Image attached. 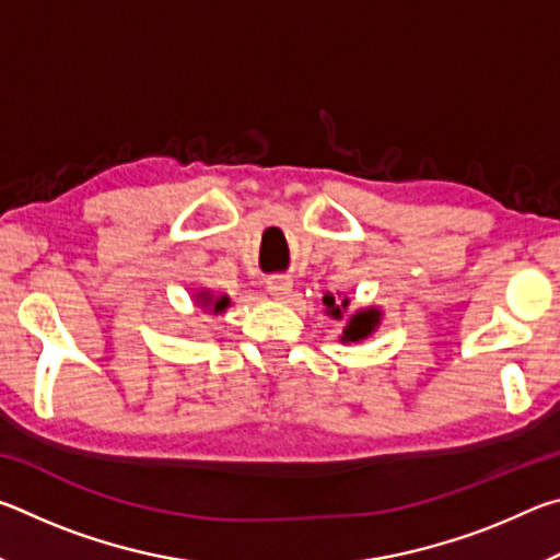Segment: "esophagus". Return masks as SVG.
Here are the masks:
<instances>
[{
	"label": "esophagus",
	"instance_id": "1",
	"mask_svg": "<svg viewBox=\"0 0 560 560\" xmlns=\"http://www.w3.org/2000/svg\"><path fill=\"white\" fill-rule=\"evenodd\" d=\"M267 291H269L271 299L287 301L291 296V291H293V283H291L289 277H271L267 281Z\"/></svg>",
	"mask_w": 560,
	"mask_h": 560
}]
</instances>
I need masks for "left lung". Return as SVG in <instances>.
<instances>
[{"label": "left lung", "instance_id": "left-lung-1", "mask_svg": "<svg viewBox=\"0 0 560 560\" xmlns=\"http://www.w3.org/2000/svg\"><path fill=\"white\" fill-rule=\"evenodd\" d=\"M324 303H326V314L336 320L343 318V314L348 311V299H336L328 293V296H324ZM377 324H381V311L377 308L355 311V314L346 320L340 340H343V343H358V340H365L377 328Z\"/></svg>", "mask_w": 560, "mask_h": 560}]
</instances>
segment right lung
<instances>
[{
	"label": "right lung",
	"instance_id": "obj_1",
	"mask_svg": "<svg viewBox=\"0 0 560 560\" xmlns=\"http://www.w3.org/2000/svg\"><path fill=\"white\" fill-rule=\"evenodd\" d=\"M197 301H200V306H205V308H210L212 314H222V311L230 306V296H217V299H212L210 293H200V296H197Z\"/></svg>",
	"mask_w": 560,
	"mask_h": 560
}]
</instances>
